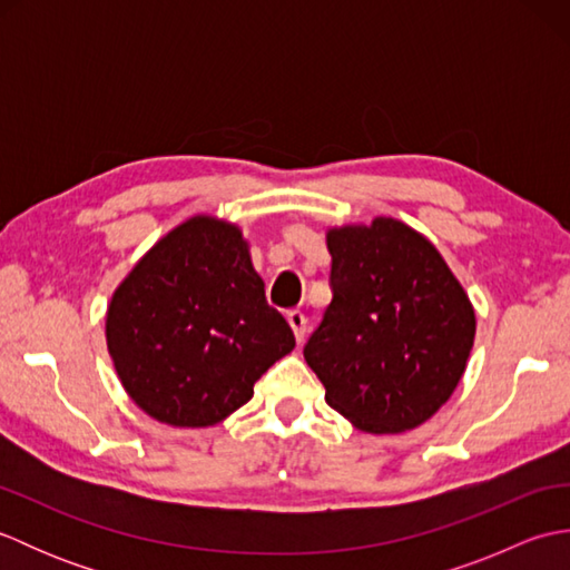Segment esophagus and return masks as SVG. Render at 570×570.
Listing matches in <instances>:
<instances>
[{
    "instance_id": "esophagus-1",
    "label": "esophagus",
    "mask_w": 570,
    "mask_h": 570,
    "mask_svg": "<svg viewBox=\"0 0 570 570\" xmlns=\"http://www.w3.org/2000/svg\"><path fill=\"white\" fill-rule=\"evenodd\" d=\"M286 321H288V325H292L296 341L304 343L306 331H308V318H306L301 311H288V313H286Z\"/></svg>"
}]
</instances>
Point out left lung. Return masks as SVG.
Here are the masks:
<instances>
[{
	"instance_id": "1",
	"label": "left lung",
	"mask_w": 570,
	"mask_h": 570,
	"mask_svg": "<svg viewBox=\"0 0 570 570\" xmlns=\"http://www.w3.org/2000/svg\"><path fill=\"white\" fill-rule=\"evenodd\" d=\"M333 301L304 347L325 402L367 433L421 426L465 372L475 311L431 242L374 217L328 233Z\"/></svg>"
}]
</instances>
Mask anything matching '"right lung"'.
I'll list each match as a JSON object with an SVG mask.
<instances>
[{
	"instance_id": "obj_1",
	"label": "right lung",
	"mask_w": 570,
	"mask_h": 570,
	"mask_svg": "<svg viewBox=\"0 0 570 570\" xmlns=\"http://www.w3.org/2000/svg\"><path fill=\"white\" fill-rule=\"evenodd\" d=\"M294 345L242 233L208 215L156 242L107 308V350L122 386L168 426L223 421Z\"/></svg>"
}]
</instances>
